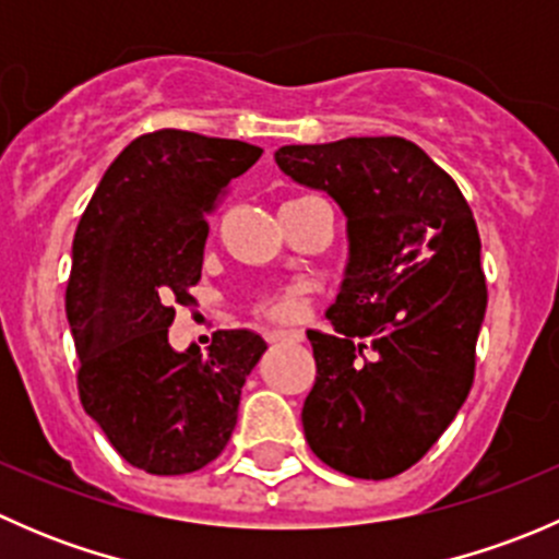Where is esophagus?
<instances>
[{
    "mask_svg": "<svg viewBox=\"0 0 559 559\" xmlns=\"http://www.w3.org/2000/svg\"><path fill=\"white\" fill-rule=\"evenodd\" d=\"M267 343H300V332H284V330H267L264 332Z\"/></svg>",
    "mask_w": 559,
    "mask_h": 559,
    "instance_id": "obj_1",
    "label": "esophagus"
}]
</instances>
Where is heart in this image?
Returning <instances> with one entry per match:
<instances>
[{
	"mask_svg": "<svg viewBox=\"0 0 559 559\" xmlns=\"http://www.w3.org/2000/svg\"><path fill=\"white\" fill-rule=\"evenodd\" d=\"M253 311L267 321H297L306 313V295L300 289L270 292V295L259 297Z\"/></svg>",
	"mask_w": 559,
	"mask_h": 559,
	"instance_id": "b5f03b06",
	"label": "heart"
}]
</instances>
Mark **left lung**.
Here are the masks:
<instances>
[{"label": "left lung", "instance_id": "8db88e82", "mask_svg": "<svg viewBox=\"0 0 559 559\" xmlns=\"http://www.w3.org/2000/svg\"><path fill=\"white\" fill-rule=\"evenodd\" d=\"M275 162L326 191L348 227L346 278L326 311L335 332H308L306 441L346 476L392 478L430 452L473 386L487 278L471 205L403 138L284 145Z\"/></svg>", "mask_w": 559, "mask_h": 559}]
</instances>
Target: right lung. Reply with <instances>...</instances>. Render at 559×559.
I'll list each match as a JSON object with an SVG mask.
<instances>
[{"mask_svg":"<svg viewBox=\"0 0 559 559\" xmlns=\"http://www.w3.org/2000/svg\"><path fill=\"white\" fill-rule=\"evenodd\" d=\"M262 148L183 129L140 134L99 180L72 240L67 319L86 414L129 465L154 476L205 467L238 425L240 389L264 354L218 330L207 354L173 352L175 302H194L207 222Z\"/></svg>","mask_w":559,"mask_h":559,"instance_id":"add662e5","label":"right lung"}]
</instances>
